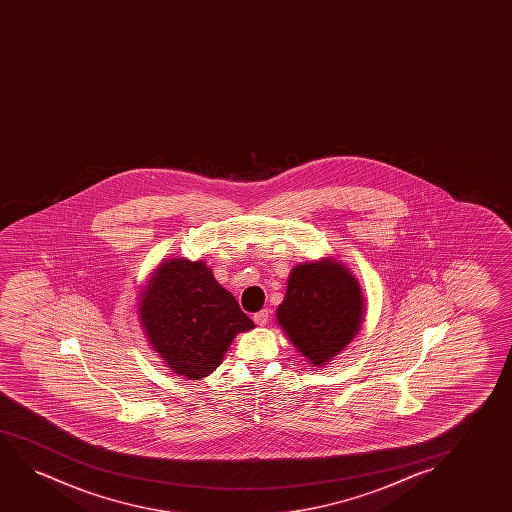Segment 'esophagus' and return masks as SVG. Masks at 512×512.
Masks as SVG:
<instances>
[{
  "label": "esophagus",
  "instance_id": "1",
  "mask_svg": "<svg viewBox=\"0 0 512 512\" xmlns=\"http://www.w3.org/2000/svg\"><path fill=\"white\" fill-rule=\"evenodd\" d=\"M253 322L260 325V327L267 325V322H269V311H267V309H262L259 313H255V315H253Z\"/></svg>",
  "mask_w": 512,
  "mask_h": 512
}]
</instances>
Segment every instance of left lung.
<instances>
[{
	"label": "left lung",
	"mask_w": 512,
	"mask_h": 512,
	"mask_svg": "<svg viewBox=\"0 0 512 512\" xmlns=\"http://www.w3.org/2000/svg\"><path fill=\"white\" fill-rule=\"evenodd\" d=\"M364 315L357 278L341 262L322 259L292 269L276 320L302 357L323 367L357 336Z\"/></svg>",
	"instance_id": "8db88e82"
}]
</instances>
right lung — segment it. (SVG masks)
Instances as JSON below:
<instances>
[{
    "label": "right lung",
    "instance_id": "1",
    "mask_svg": "<svg viewBox=\"0 0 512 512\" xmlns=\"http://www.w3.org/2000/svg\"><path fill=\"white\" fill-rule=\"evenodd\" d=\"M138 311L155 353L187 379L210 376L236 334L253 329L203 260H164L143 290Z\"/></svg>",
    "mask_w": 512,
    "mask_h": 512
}]
</instances>
